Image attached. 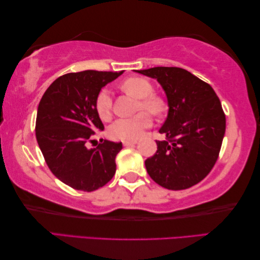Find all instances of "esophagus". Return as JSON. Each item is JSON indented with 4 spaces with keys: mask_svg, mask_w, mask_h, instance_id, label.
<instances>
[{
    "mask_svg": "<svg viewBox=\"0 0 260 260\" xmlns=\"http://www.w3.org/2000/svg\"><path fill=\"white\" fill-rule=\"evenodd\" d=\"M136 144H137V140H125V142H123L124 146H135Z\"/></svg>",
    "mask_w": 260,
    "mask_h": 260,
    "instance_id": "34e87169",
    "label": "esophagus"
}]
</instances>
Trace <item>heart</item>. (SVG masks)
I'll list each match as a JSON object with an SVG mask.
<instances>
[{
  "label": "heart",
  "mask_w": 260,
  "mask_h": 260,
  "mask_svg": "<svg viewBox=\"0 0 260 260\" xmlns=\"http://www.w3.org/2000/svg\"><path fill=\"white\" fill-rule=\"evenodd\" d=\"M122 90L138 98L137 109H144L133 117L118 118L109 127L112 138L118 140H135L137 139L144 130L152 124L149 112L154 116H159L165 110V101L161 96L153 93L152 84L142 77H131L125 79L121 85ZM95 108L102 120L107 121L112 117L113 102L108 91L102 90L96 96ZM146 110L147 113L145 112Z\"/></svg>",
  "instance_id": "obj_1"
}]
</instances>
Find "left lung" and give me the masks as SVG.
I'll use <instances>...</instances> for the list:
<instances>
[{"label": "left lung", "mask_w": 260, "mask_h": 260, "mask_svg": "<svg viewBox=\"0 0 260 260\" xmlns=\"http://www.w3.org/2000/svg\"><path fill=\"white\" fill-rule=\"evenodd\" d=\"M161 84L168 116L159 130L166 139L145 160L148 175L169 190H184L204 180L218 160L226 115L210 84L177 67L136 70Z\"/></svg>", "instance_id": "obj_1"}]
</instances>
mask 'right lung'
Here are the masks:
<instances>
[{
    "mask_svg": "<svg viewBox=\"0 0 260 260\" xmlns=\"http://www.w3.org/2000/svg\"><path fill=\"white\" fill-rule=\"evenodd\" d=\"M122 72L86 70L55 79L42 95L36 121L37 142L50 172L72 189L94 191L112 180L122 143L93 136L104 130L95 108L101 88Z\"/></svg>",
    "mask_w": 260,
    "mask_h": 260,
    "instance_id": "add662e5",
    "label": "right lung"
}]
</instances>
